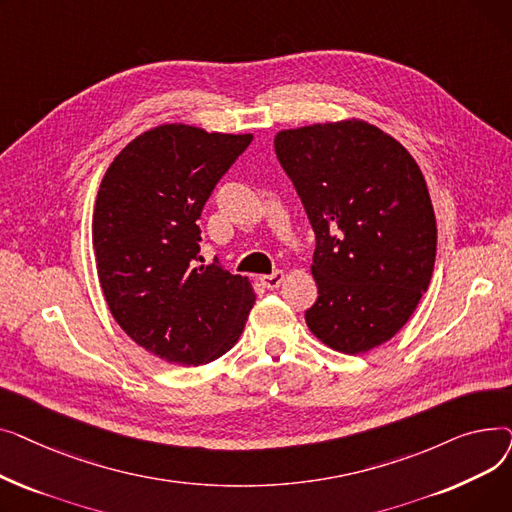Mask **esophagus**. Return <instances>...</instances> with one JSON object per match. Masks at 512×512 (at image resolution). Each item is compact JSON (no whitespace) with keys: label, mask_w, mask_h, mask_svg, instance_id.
<instances>
[{"label":"esophagus","mask_w":512,"mask_h":512,"mask_svg":"<svg viewBox=\"0 0 512 512\" xmlns=\"http://www.w3.org/2000/svg\"><path fill=\"white\" fill-rule=\"evenodd\" d=\"M284 278H286V274H284L282 270H278V272H274V274L261 276V278H259V282H261L267 290H276V288L284 282Z\"/></svg>","instance_id":"obj_1"}]
</instances>
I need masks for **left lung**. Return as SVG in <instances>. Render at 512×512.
Returning a JSON list of instances; mask_svg holds the SVG:
<instances>
[{
    "mask_svg": "<svg viewBox=\"0 0 512 512\" xmlns=\"http://www.w3.org/2000/svg\"><path fill=\"white\" fill-rule=\"evenodd\" d=\"M274 147L317 238L307 326L338 353H367L407 324L434 274L425 178L396 139L357 118L280 130Z\"/></svg>",
    "mask_w": 512,
    "mask_h": 512,
    "instance_id": "obj_1",
    "label": "left lung"
}]
</instances>
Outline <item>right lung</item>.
<instances>
[{
	"label": "right lung",
	"mask_w": 512,
	"mask_h": 512,
	"mask_svg": "<svg viewBox=\"0 0 512 512\" xmlns=\"http://www.w3.org/2000/svg\"><path fill=\"white\" fill-rule=\"evenodd\" d=\"M253 134L161 124L132 139L107 168L93 249L107 307L151 355L203 365L228 353L255 305L247 276L199 251V218L215 184Z\"/></svg>",
	"instance_id": "1"
}]
</instances>
